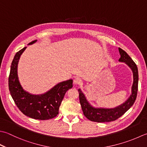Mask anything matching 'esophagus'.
<instances>
[{"mask_svg": "<svg viewBox=\"0 0 147 147\" xmlns=\"http://www.w3.org/2000/svg\"><path fill=\"white\" fill-rule=\"evenodd\" d=\"M74 83L77 85H81L82 84V80L80 79V78H76L74 80Z\"/></svg>", "mask_w": 147, "mask_h": 147, "instance_id": "obj_1", "label": "esophagus"}]
</instances>
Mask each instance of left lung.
I'll use <instances>...</instances> for the list:
<instances>
[{
    "label": "left lung",
    "instance_id": "1",
    "mask_svg": "<svg viewBox=\"0 0 147 147\" xmlns=\"http://www.w3.org/2000/svg\"><path fill=\"white\" fill-rule=\"evenodd\" d=\"M119 51L120 55V58L119 61L124 62L130 67L133 72V83L131 87V94L129 98L124 102L115 108H96L90 105L85 94H83L81 89L79 88L78 90L79 92L80 102L82 106L83 114L90 121L96 122H108L116 120L129 110V108L133 105L135 100L136 99L138 85V71L137 65L124 50L119 48Z\"/></svg>",
    "mask_w": 147,
    "mask_h": 147
}]
</instances>
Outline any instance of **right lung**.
<instances>
[{
    "label": "right lung",
    "mask_w": 147,
    "mask_h": 147,
    "mask_svg": "<svg viewBox=\"0 0 147 147\" xmlns=\"http://www.w3.org/2000/svg\"><path fill=\"white\" fill-rule=\"evenodd\" d=\"M37 40L30 42L32 45ZM27 47L16 53L11 65L9 76V89L17 107L25 115L37 120H49L59 114L60 104L64 95L73 87V80L59 83L42 94H32L25 91L20 84L18 76V64L22 54Z\"/></svg>",
    "instance_id": "add662e5"
}]
</instances>
